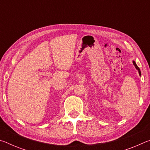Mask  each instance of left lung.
<instances>
[{"label": "left lung", "instance_id": "left-lung-1", "mask_svg": "<svg viewBox=\"0 0 150 150\" xmlns=\"http://www.w3.org/2000/svg\"><path fill=\"white\" fill-rule=\"evenodd\" d=\"M133 64H134V65L135 66V67L136 68V69L138 71V72H139V75H141V72H140V69H139V68L138 67V65H136V62H134L133 61Z\"/></svg>", "mask_w": 150, "mask_h": 150}]
</instances>
